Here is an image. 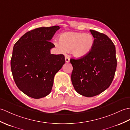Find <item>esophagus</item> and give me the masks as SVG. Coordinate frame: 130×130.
I'll use <instances>...</instances> for the list:
<instances>
[{"label": "esophagus", "instance_id": "34e87169", "mask_svg": "<svg viewBox=\"0 0 130 130\" xmlns=\"http://www.w3.org/2000/svg\"><path fill=\"white\" fill-rule=\"evenodd\" d=\"M65 61L66 62H70V58H69V56L68 55H65Z\"/></svg>", "mask_w": 130, "mask_h": 130}]
</instances>
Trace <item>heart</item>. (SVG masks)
<instances>
[{"instance_id":"1","label":"heart","mask_w":130,"mask_h":130,"mask_svg":"<svg viewBox=\"0 0 130 130\" xmlns=\"http://www.w3.org/2000/svg\"><path fill=\"white\" fill-rule=\"evenodd\" d=\"M59 41L55 42L54 44L60 51H71L75 58H81L91 51L95 39L90 34L68 32L60 35Z\"/></svg>"}]
</instances>
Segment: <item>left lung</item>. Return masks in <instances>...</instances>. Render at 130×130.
<instances>
[{
  "mask_svg": "<svg viewBox=\"0 0 130 130\" xmlns=\"http://www.w3.org/2000/svg\"><path fill=\"white\" fill-rule=\"evenodd\" d=\"M95 39L91 51L79 59H70L73 67L71 81L75 90L92 97L106 90L112 83L117 66L116 49L106 35L90 30Z\"/></svg>",
  "mask_w": 130,
  "mask_h": 130,
  "instance_id": "obj_1",
  "label": "left lung"
}]
</instances>
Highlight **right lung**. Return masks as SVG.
Here are the masks:
<instances>
[{
	"mask_svg": "<svg viewBox=\"0 0 130 130\" xmlns=\"http://www.w3.org/2000/svg\"><path fill=\"white\" fill-rule=\"evenodd\" d=\"M60 28L41 27L23 35L14 44L11 70L17 87L29 97L38 99L50 93L54 78L65 64L62 54H50V41Z\"/></svg>",
	"mask_w": 130,
	"mask_h": 130,
	"instance_id": "add662e5",
	"label": "right lung"
}]
</instances>
